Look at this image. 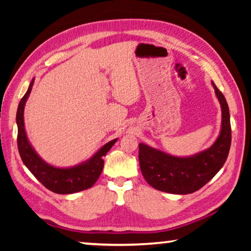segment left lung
Here are the masks:
<instances>
[{
  "mask_svg": "<svg viewBox=\"0 0 251 251\" xmlns=\"http://www.w3.org/2000/svg\"><path fill=\"white\" fill-rule=\"evenodd\" d=\"M211 85L222 108V127L217 139L209 148L192 156L180 157L139 143L142 174L155 189L176 195L195 193L224 166L231 144L230 115L223 93L214 82Z\"/></svg>",
  "mask_w": 251,
  "mask_h": 251,
  "instance_id": "8db88e82",
  "label": "left lung"
}]
</instances>
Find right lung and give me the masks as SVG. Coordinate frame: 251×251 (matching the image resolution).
I'll list each match as a JSON object with an SVG mask.
<instances>
[{"instance_id":"add662e5","label":"right lung","mask_w":251,"mask_h":251,"mask_svg":"<svg viewBox=\"0 0 251 251\" xmlns=\"http://www.w3.org/2000/svg\"><path fill=\"white\" fill-rule=\"evenodd\" d=\"M33 78L29 83L27 92L21 100L18 113H16V124H18V147L19 152L25 166L42 185L56 194H74L88 189L99 179L104 167V156L107 154L118 138L113 139L101 146L91 158L83 163L71 167L53 166L42 158L29 143L26 130L24 126V108L26 100L31 94Z\"/></svg>"}]
</instances>
